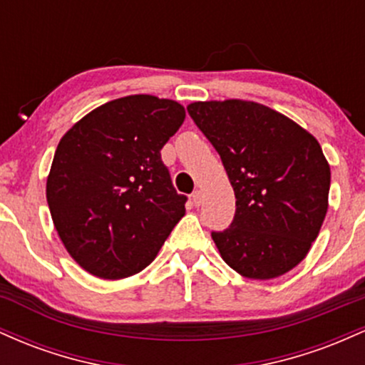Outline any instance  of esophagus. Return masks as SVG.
<instances>
[{
  "mask_svg": "<svg viewBox=\"0 0 365 365\" xmlns=\"http://www.w3.org/2000/svg\"><path fill=\"white\" fill-rule=\"evenodd\" d=\"M192 200H194L195 206H200V202H202V192L194 190V194H192Z\"/></svg>",
  "mask_w": 365,
  "mask_h": 365,
  "instance_id": "obj_1",
  "label": "esophagus"
}]
</instances>
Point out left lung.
<instances>
[{"label": "left lung", "mask_w": 365, "mask_h": 365, "mask_svg": "<svg viewBox=\"0 0 365 365\" xmlns=\"http://www.w3.org/2000/svg\"><path fill=\"white\" fill-rule=\"evenodd\" d=\"M187 111L235 190L233 221L211 232L221 257L245 278L288 273L307 255L328 211L331 171L319 142L257 103H192Z\"/></svg>", "instance_id": "obj_1"}]
</instances>
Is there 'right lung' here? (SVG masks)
Returning a JSON list of instances; mask_svg holds the SVG:
<instances>
[{
    "label": "right lung",
    "mask_w": 365,
    "mask_h": 365,
    "mask_svg": "<svg viewBox=\"0 0 365 365\" xmlns=\"http://www.w3.org/2000/svg\"><path fill=\"white\" fill-rule=\"evenodd\" d=\"M185 120L182 104L127 96L75 123L58 144L46 185L66 250L104 279L144 269L185 215L161 149Z\"/></svg>",
    "instance_id": "right-lung-1"
}]
</instances>
